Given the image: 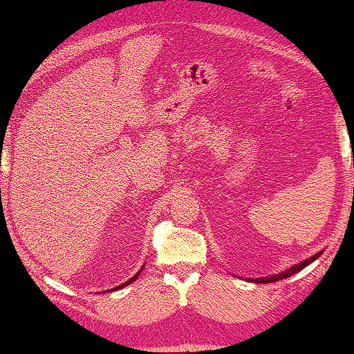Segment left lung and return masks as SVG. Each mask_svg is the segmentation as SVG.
I'll use <instances>...</instances> for the list:
<instances>
[{
    "instance_id": "obj_1",
    "label": "left lung",
    "mask_w": 354,
    "mask_h": 354,
    "mask_svg": "<svg viewBox=\"0 0 354 354\" xmlns=\"http://www.w3.org/2000/svg\"><path fill=\"white\" fill-rule=\"evenodd\" d=\"M322 253H317V254H314V256H311V258L309 259H306V261H303V263H299V264H297V266H293V268H290L288 270H285V272H280V274H277V275H272V277H263V279H251V282H256V283H269V282H277V280H282V279H287V277H290V275H293V274H297L298 270H301L303 268H306L308 264H311L313 261H316L319 256H321Z\"/></svg>"
}]
</instances>
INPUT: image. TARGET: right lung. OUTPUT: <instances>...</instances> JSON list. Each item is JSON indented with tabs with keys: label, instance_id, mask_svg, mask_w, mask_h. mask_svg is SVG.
I'll return each instance as SVG.
<instances>
[{
	"label": "right lung",
	"instance_id": "obj_1",
	"mask_svg": "<svg viewBox=\"0 0 354 354\" xmlns=\"http://www.w3.org/2000/svg\"><path fill=\"white\" fill-rule=\"evenodd\" d=\"M138 274H140V272H138ZM138 274H135L132 279H129V280H127V282H125V283H122V285H119V287H114L113 290H119V288H122V287H125V285H130V283H132V282H135V280H137V277H138ZM113 290H108V292H113Z\"/></svg>",
	"mask_w": 354,
	"mask_h": 354
}]
</instances>
